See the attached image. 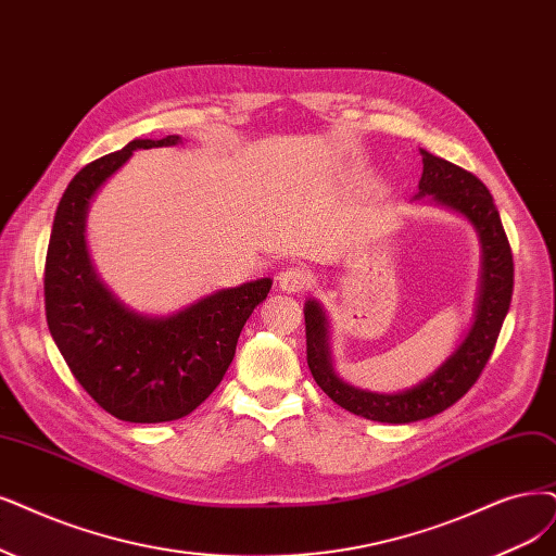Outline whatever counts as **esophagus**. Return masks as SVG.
Wrapping results in <instances>:
<instances>
[{"label":"esophagus","mask_w":556,"mask_h":556,"mask_svg":"<svg viewBox=\"0 0 556 556\" xmlns=\"http://www.w3.org/2000/svg\"><path fill=\"white\" fill-rule=\"evenodd\" d=\"M314 283V275L306 267H289L279 275V289L283 293H302L304 289H309Z\"/></svg>","instance_id":"1"}]
</instances>
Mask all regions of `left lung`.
Returning <instances> with one entry per match:
<instances>
[{"instance_id": "8db88e82", "label": "left lung", "mask_w": 556, "mask_h": 556, "mask_svg": "<svg viewBox=\"0 0 556 556\" xmlns=\"http://www.w3.org/2000/svg\"><path fill=\"white\" fill-rule=\"evenodd\" d=\"M424 174L415 199H428L463 215L481 242V281L475 323L433 374L415 387L378 394L348 384L332 364L330 320L318 300L304 302L306 364L323 392L348 413L382 424H413L444 413L463 399L490 359L513 295V254L495 201L485 185L456 164L421 149Z\"/></svg>"}]
</instances>
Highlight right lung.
Wrapping results in <instances>:
<instances>
[{
	"label": "right lung",
	"instance_id": "1",
	"mask_svg": "<svg viewBox=\"0 0 556 556\" xmlns=\"http://www.w3.org/2000/svg\"><path fill=\"white\" fill-rule=\"evenodd\" d=\"M178 135L132 139L87 164L59 201L46 258L50 334L85 392L121 421L160 424L190 415L231 366L238 337L273 289L263 277L213 291L169 316L123 304L89 256L87 215L102 185L135 151L176 147Z\"/></svg>",
	"mask_w": 556,
	"mask_h": 556
}]
</instances>
